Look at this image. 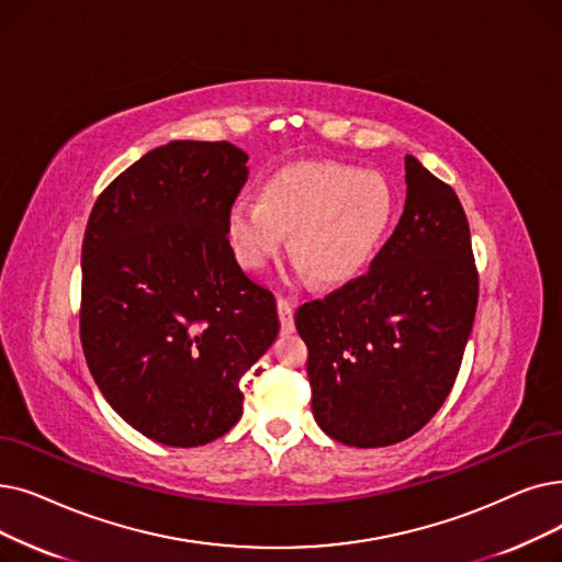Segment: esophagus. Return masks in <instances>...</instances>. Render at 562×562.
Masks as SVG:
<instances>
[{
    "label": "esophagus",
    "mask_w": 562,
    "mask_h": 562,
    "mask_svg": "<svg viewBox=\"0 0 562 562\" xmlns=\"http://www.w3.org/2000/svg\"><path fill=\"white\" fill-rule=\"evenodd\" d=\"M278 312H280V326L282 333H294V301L289 296H278Z\"/></svg>",
    "instance_id": "34e87169"
}]
</instances>
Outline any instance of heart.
<instances>
[{
	"instance_id": "1",
	"label": "heart",
	"mask_w": 562,
	"mask_h": 562,
	"mask_svg": "<svg viewBox=\"0 0 562 562\" xmlns=\"http://www.w3.org/2000/svg\"><path fill=\"white\" fill-rule=\"evenodd\" d=\"M395 217V192L376 172L335 162H301L261 186L259 200L240 198L227 215L236 259L257 271L289 232V248L312 280L339 284L368 263Z\"/></svg>"
}]
</instances>
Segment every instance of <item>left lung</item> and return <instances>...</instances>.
<instances>
[{
    "label": "left lung",
    "instance_id": "1",
    "mask_svg": "<svg viewBox=\"0 0 562 562\" xmlns=\"http://www.w3.org/2000/svg\"><path fill=\"white\" fill-rule=\"evenodd\" d=\"M400 223L362 273L296 310L312 413L335 441L383 448L420 431L457 381L480 280L457 192L406 156Z\"/></svg>",
    "mask_w": 562,
    "mask_h": 562
}]
</instances>
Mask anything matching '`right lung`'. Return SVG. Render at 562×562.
<instances>
[{
    "instance_id": "obj_1",
    "label": "right lung",
    "mask_w": 562,
    "mask_h": 562,
    "mask_svg": "<svg viewBox=\"0 0 562 562\" xmlns=\"http://www.w3.org/2000/svg\"><path fill=\"white\" fill-rule=\"evenodd\" d=\"M229 142H169L95 200L80 339L110 406L146 438L198 448L240 418V376L273 345L276 296L238 266L227 215L248 181Z\"/></svg>"
}]
</instances>
